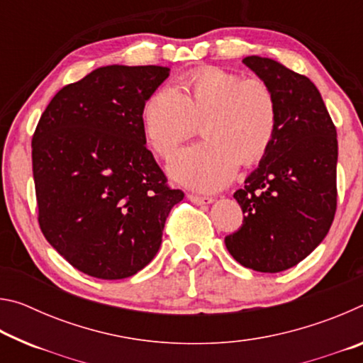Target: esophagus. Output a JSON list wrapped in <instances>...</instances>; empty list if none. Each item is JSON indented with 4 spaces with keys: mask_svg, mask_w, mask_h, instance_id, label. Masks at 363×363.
Returning a JSON list of instances; mask_svg holds the SVG:
<instances>
[{
    "mask_svg": "<svg viewBox=\"0 0 363 363\" xmlns=\"http://www.w3.org/2000/svg\"><path fill=\"white\" fill-rule=\"evenodd\" d=\"M187 199L195 205H210L213 203L211 196H199V195H187Z\"/></svg>",
    "mask_w": 363,
    "mask_h": 363,
    "instance_id": "1",
    "label": "esophagus"
}]
</instances>
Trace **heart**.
Wrapping results in <instances>:
<instances>
[{
	"instance_id": "obj_1",
	"label": "heart",
	"mask_w": 363,
	"mask_h": 363,
	"mask_svg": "<svg viewBox=\"0 0 363 363\" xmlns=\"http://www.w3.org/2000/svg\"><path fill=\"white\" fill-rule=\"evenodd\" d=\"M201 123L206 140L182 149L168 173L176 182L211 192L229 182L238 164L266 155L279 126V102L261 78L203 67L182 82V91L158 88L143 108V130L152 150L169 158Z\"/></svg>"
}]
</instances>
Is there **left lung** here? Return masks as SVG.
Returning <instances> with one entry per match:
<instances>
[{"instance_id": "8db88e82", "label": "left lung", "mask_w": 363, "mask_h": 363, "mask_svg": "<svg viewBox=\"0 0 363 363\" xmlns=\"http://www.w3.org/2000/svg\"><path fill=\"white\" fill-rule=\"evenodd\" d=\"M243 64L279 102L274 143L245 187L233 194L243 224L224 238L233 259L257 272H281L314 251L336 213V128L315 84L277 60Z\"/></svg>"}]
</instances>
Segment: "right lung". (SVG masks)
I'll use <instances>...</instances> for the list:
<instances>
[{
  "label": "right lung",
  "mask_w": 363,
  "mask_h": 363,
  "mask_svg": "<svg viewBox=\"0 0 363 363\" xmlns=\"http://www.w3.org/2000/svg\"><path fill=\"white\" fill-rule=\"evenodd\" d=\"M169 75L160 65H107L64 86L32 139L38 223L52 248L96 279L144 269L184 199L145 147L143 108Z\"/></svg>",
  "instance_id": "right-lung-1"
}]
</instances>
